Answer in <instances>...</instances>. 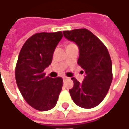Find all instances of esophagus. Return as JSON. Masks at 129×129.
Returning a JSON list of instances; mask_svg holds the SVG:
<instances>
[{"label":"esophagus","mask_w":129,"mask_h":129,"mask_svg":"<svg viewBox=\"0 0 129 129\" xmlns=\"http://www.w3.org/2000/svg\"><path fill=\"white\" fill-rule=\"evenodd\" d=\"M68 77H66V76H64L63 78V81L66 80H68Z\"/></svg>","instance_id":"esophagus-1"}]
</instances>
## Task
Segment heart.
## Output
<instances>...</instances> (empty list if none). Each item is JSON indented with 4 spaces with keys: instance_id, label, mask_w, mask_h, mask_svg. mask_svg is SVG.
Listing matches in <instances>:
<instances>
[{
    "instance_id": "b5f03b06",
    "label": "heart",
    "mask_w": 129,
    "mask_h": 129,
    "mask_svg": "<svg viewBox=\"0 0 129 129\" xmlns=\"http://www.w3.org/2000/svg\"><path fill=\"white\" fill-rule=\"evenodd\" d=\"M75 45V44H74V43H70L68 45Z\"/></svg>"
}]
</instances>
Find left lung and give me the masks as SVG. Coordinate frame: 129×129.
Instances as JSON below:
<instances>
[{
    "label": "left lung",
    "mask_w": 129,
    "mask_h": 129,
    "mask_svg": "<svg viewBox=\"0 0 129 129\" xmlns=\"http://www.w3.org/2000/svg\"><path fill=\"white\" fill-rule=\"evenodd\" d=\"M64 37L74 41L80 49L78 63L86 76L82 83L71 78L74 87L70 90L75 104L83 108H92L104 100L112 81V61L104 44L87 29L63 31Z\"/></svg>",
    "instance_id": "8db88e82"
}]
</instances>
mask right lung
<instances>
[{
    "label": "right lung",
    "instance_id": "add662e5",
    "mask_svg": "<svg viewBox=\"0 0 129 129\" xmlns=\"http://www.w3.org/2000/svg\"><path fill=\"white\" fill-rule=\"evenodd\" d=\"M62 37L61 31L35 33L19 53L15 68L17 86L25 101L39 111L51 110L56 105L63 86L61 77L52 78L44 72Z\"/></svg>",
    "mask_w": 129,
    "mask_h": 129
}]
</instances>
